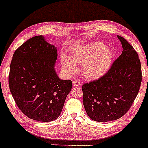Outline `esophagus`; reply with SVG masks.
Masks as SVG:
<instances>
[{"instance_id":"esophagus-1","label":"esophagus","mask_w":148,"mask_h":148,"mask_svg":"<svg viewBox=\"0 0 148 148\" xmlns=\"http://www.w3.org/2000/svg\"><path fill=\"white\" fill-rule=\"evenodd\" d=\"M73 86H79L80 85H81V82H80V81H79L78 79H76V80H75V81H73Z\"/></svg>"}]
</instances>
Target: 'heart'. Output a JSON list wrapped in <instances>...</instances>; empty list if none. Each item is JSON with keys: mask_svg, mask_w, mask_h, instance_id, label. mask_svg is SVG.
I'll return each instance as SVG.
<instances>
[{"mask_svg": "<svg viewBox=\"0 0 148 148\" xmlns=\"http://www.w3.org/2000/svg\"><path fill=\"white\" fill-rule=\"evenodd\" d=\"M71 59L84 64L82 73L85 77L94 79L100 77L110 67L113 52L102 42H94L79 48L73 52ZM62 64L71 73L77 70L76 64L66 57H63Z\"/></svg>", "mask_w": 148, "mask_h": 148, "instance_id": "obj_1", "label": "heart"}]
</instances>
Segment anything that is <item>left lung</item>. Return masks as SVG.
Instances as JSON below:
<instances>
[{
	"instance_id": "obj_1",
	"label": "left lung",
	"mask_w": 148,
	"mask_h": 148,
	"mask_svg": "<svg viewBox=\"0 0 148 148\" xmlns=\"http://www.w3.org/2000/svg\"><path fill=\"white\" fill-rule=\"evenodd\" d=\"M122 54L104 75L82 86L84 106L89 117L97 122L120 119L128 112L141 84V66L138 54L125 38Z\"/></svg>"
}]
</instances>
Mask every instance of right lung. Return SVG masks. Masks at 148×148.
Returning <instances> with one entry per match:
<instances>
[{
	"label": "right lung",
	"mask_w": 148,
	"mask_h": 148,
	"mask_svg": "<svg viewBox=\"0 0 148 148\" xmlns=\"http://www.w3.org/2000/svg\"><path fill=\"white\" fill-rule=\"evenodd\" d=\"M56 58L57 49L42 36L30 38L13 54L9 75L10 91L19 110L33 120H56L71 90V81L60 79L56 75Z\"/></svg>",
	"instance_id": "obj_1"
}]
</instances>
